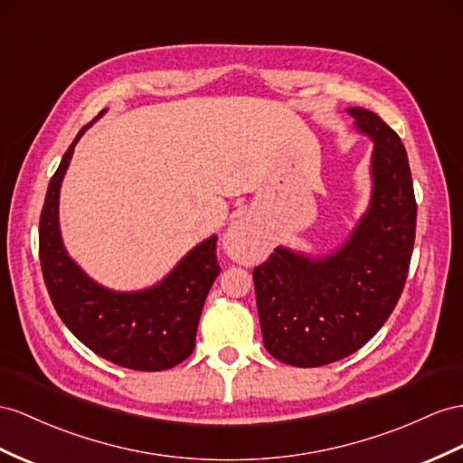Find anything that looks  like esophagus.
Here are the masks:
<instances>
[{"label": "esophagus", "instance_id": "obj_1", "mask_svg": "<svg viewBox=\"0 0 463 463\" xmlns=\"http://www.w3.org/2000/svg\"><path fill=\"white\" fill-rule=\"evenodd\" d=\"M256 241H258L256 229L252 227L250 222H246V221L236 222L234 227L229 231V234H227V242L234 244V246L250 244V242H256Z\"/></svg>", "mask_w": 463, "mask_h": 463}]
</instances>
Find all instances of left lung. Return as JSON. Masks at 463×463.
Wrapping results in <instances>:
<instances>
[{
	"mask_svg": "<svg viewBox=\"0 0 463 463\" xmlns=\"http://www.w3.org/2000/svg\"><path fill=\"white\" fill-rule=\"evenodd\" d=\"M348 113L373 140L370 209L336 252L311 258L278 246L252 271L264 346L298 367L360 350L393 313L409 274L417 201L405 146L373 111Z\"/></svg>",
	"mask_w": 463,
	"mask_h": 463,
	"instance_id": "1",
	"label": "left lung"
}]
</instances>
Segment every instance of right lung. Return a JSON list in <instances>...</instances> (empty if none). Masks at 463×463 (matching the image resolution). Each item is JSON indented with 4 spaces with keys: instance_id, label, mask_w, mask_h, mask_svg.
Returning <instances> with one entry per match:
<instances>
[{
    "instance_id": "add662e5",
    "label": "right lung",
    "mask_w": 463,
    "mask_h": 463,
    "mask_svg": "<svg viewBox=\"0 0 463 463\" xmlns=\"http://www.w3.org/2000/svg\"><path fill=\"white\" fill-rule=\"evenodd\" d=\"M103 113V111H101ZM99 113V115H101ZM80 130L54 172L39 222L43 278L58 317L81 345L117 365L162 372L182 364L195 348L207 293L217 279V236L197 244L156 286L118 293L88 278L68 256L58 227V195Z\"/></svg>"
}]
</instances>
